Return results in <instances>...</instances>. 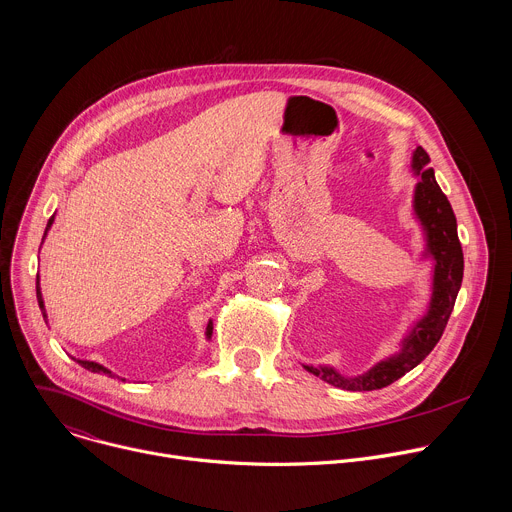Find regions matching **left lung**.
Returning a JSON list of instances; mask_svg holds the SVG:
<instances>
[{
  "label": "left lung",
  "mask_w": 512,
  "mask_h": 512,
  "mask_svg": "<svg viewBox=\"0 0 512 512\" xmlns=\"http://www.w3.org/2000/svg\"><path fill=\"white\" fill-rule=\"evenodd\" d=\"M429 156L421 148L413 150L411 172L417 176L413 188V216L423 235L421 259L431 263V287L425 312L409 326L399 342V350L385 356L360 375H342L330 364H304V369L322 381L346 391L383 389L417 364L440 342L454 310L464 277V253L458 239V225L448 196L435 182Z\"/></svg>",
  "instance_id": "left-lung-1"
}]
</instances>
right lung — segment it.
<instances>
[{"label":"right lung","instance_id":"right-lung-1","mask_svg":"<svg viewBox=\"0 0 512 512\" xmlns=\"http://www.w3.org/2000/svg\"><path fill=\"white\" fill-rule=\"evenodd\" d=\"M52 223H54V214L50 216V221H48V225H46L44 239H46V235H48ZM44 239H42V243H44ZM36 298H38V306H40V312H42V316H44V322H46V320H48V314H46V308H44V298H42V289H40V275H36ZM46 324H48V322H46ZM204 336H206V340L212 338V320L206 322ZM72 358H75V356H72ZM75 360L81 364L83 369H87V371H91V373H105V375L113 377V373H111L107 367H103V364H99V362H95V360H83V358H75ZM123 381H125V379H123Z\"/></svg>","mask_w":512,"mask_h":512}]
</instances>
